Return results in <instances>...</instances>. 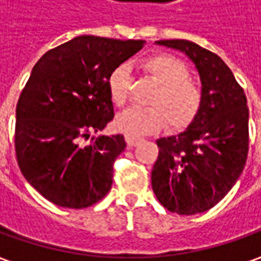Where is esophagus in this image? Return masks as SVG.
<instances>
[{"label": "esophagus", "instance_id": "esophagus-1", "mask_svg": "<svg viewBox=\"0 0 261 261\" xmlns=\"http://www.w3.org/2000/svg\"><path fill=\"white\" fill-rule=\"evenodd\" d=\"M125 141H127V146L128 147H134V146H137L140 141H141V139L140 137H136V136H125Z\"/></svg>", "mask_w": 261, "mask_h": 261}]
</instances>
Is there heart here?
Returning <instances> with one entry per match:
<instances>
[{"label":"heart","instance_id":"b5f03b06","mask_svg":"<svg viewBox=\"0 0 261 261\" xmlns=\"http://www.w3.org/2000/svg\"><path fill=\"white\" fill-rule=\"evenodd\" d=\"M140 69L159 84V88L150 96L148 108H130L118 114L117 128L128 136H146L160 130L166 121L173 130L188 127L201 108L202 89L189 79L186 65L172 55L160 53L143 59ZM131 82V70L125 63L110 72L107 88L117 107L128 101Z\"/></svg>","mask_w":261,"mask_h":261}]
</instances>
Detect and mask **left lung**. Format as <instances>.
<instances>
[{
  "label": "left lung",
  "mask_w": 261,
  "mask_h": 261,
  "mask_svg": "<svg viewBox=\"0 0 261 261\" xmlns=\"http://www.w3.org/2000/svg\"><path fill=\"white\" fill-rule=\"evenodd\" d=\"M184 51L202 84V103L189 127L159 139L153 192L166 210L193 215L211 210L231 191L248 153L247 98L224 60L189 40H159Z\"/></svg>",
  "instance_id": "1"
}]
</instances>
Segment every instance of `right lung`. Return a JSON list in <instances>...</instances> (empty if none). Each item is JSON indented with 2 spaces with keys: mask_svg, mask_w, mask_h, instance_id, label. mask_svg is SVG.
<instances>
[{
  "mask_svg": "<svg viewBox=\"0 0 261 261\" xmlns=\"http://www.w3.org/2000/svg\"><path fill=\"white\" fill-rule=\"evenodd\" d=\"M143 46L144 40L77 36L34 65L17 103L15 156L25 180L47 201L82 210L111 189L125 140L91 134L114 118L110 72Z\"/></svg>",
  "mask_w": 261,
  "mask_h": 261,
  "instance_id": "add662e5",
  "label": "right lung"
}]
</instances>
